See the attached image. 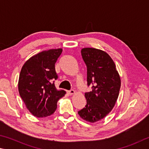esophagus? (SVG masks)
<instances>
[{"label": "esophagus", "instance_id": "1", "mask_svg": "<svg viewBox=\"0 0 149 149\" xmlns=\"http://www.w3.org/2000/svg\"><path fill=\"white\" fill-rule=\"evenodd\" d=\"M67 93H68V94H69L70 95H73L74 93V90H70L69 91H68Z\"/></svg>", "mask_w": 149, "mask_h": 149}]
</instances>
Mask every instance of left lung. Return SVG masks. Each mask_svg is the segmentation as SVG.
<instances>
[{
  "instance_id": "obj_1",
  "label": "left lung",
  "mask_w": 149,
  "mask_h": 149,
  "mask_svg": "<svg viewBox=\"0 0 149 149\" xmlns=\"http://www.w3.org/2000/svg\"><path fill=\"white\" fill-rule=\"evenodd\" d=\"M81 55L87 67L88 86L85 93L86 105L78 112L87 122H95L107 115L113 109L119 95L121 82L116 65L108 54L101 49L85 48Z\"/></svg>"
}]
</instances>
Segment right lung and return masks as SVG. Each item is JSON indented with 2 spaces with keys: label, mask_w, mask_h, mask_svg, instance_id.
Returning <instances> with one entry per match:
<instances>
[{
  "label": "right lung",
  "mask_w": 149,
  "mask_h": 149,
  "mask_svg": "<svg viewBox=\"0 0 149 149\" xmlns=\"http://www.w3.org/2000/svg\"><path fill=\"white\" fill-rule=\"evenodd\" d=\"M62 49L43 51L31 57L21 70L18 90L26 107L33 116L43 118L51 115L57 109V102L66 92L57 90L55 64Z\"/></svg>",
  "instance_id": "1"
}]
</instances>
